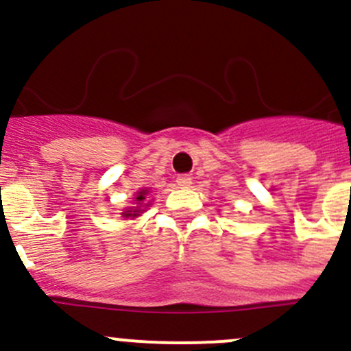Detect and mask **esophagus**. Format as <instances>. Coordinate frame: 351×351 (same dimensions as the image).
Returning a JSON list of instances; mask_svg holds the SVG:
<instances>
[{
	"instance_id": "esophagus-1",
	"label": "esophagus",
	"mask_w": 351,
	"mask_h": 351,
	"mask_svg": "<svg viewBox=\"0 0 351 351\" xmlns=\"http://www.w3.org/2000/svg\"><path fill=\"white\" fill-rule=\"evenodd\" d=\"M176 183H178L180 188H188L193 182H191L190 175H182V176H178V178H176Z\"/></svg>"
}]
</instances>
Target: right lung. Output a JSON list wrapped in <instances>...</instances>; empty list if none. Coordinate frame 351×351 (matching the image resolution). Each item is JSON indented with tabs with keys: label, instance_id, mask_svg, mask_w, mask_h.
Instances as JSON below:
<instances>
[{
	"label": "right lung",
	"instance_id": "1",
	"mask_svg": "<svg viewBox=\"0 0 351 351\" xmlns=\"http://www.w3.org/2000/svg\"><path fill=\"white\" fill-rule=\"evenodd\" d=\"M146 196H148V190H140L136 193V196H134V202H136V206H132V208H126L125 211H123V218H136V217H140L141 213H143L145 211V208L149 205V203H145L146 202Z\"/></svg>",
	"mask_w": 351,
	"mask_h": 351
}]
</instances>
